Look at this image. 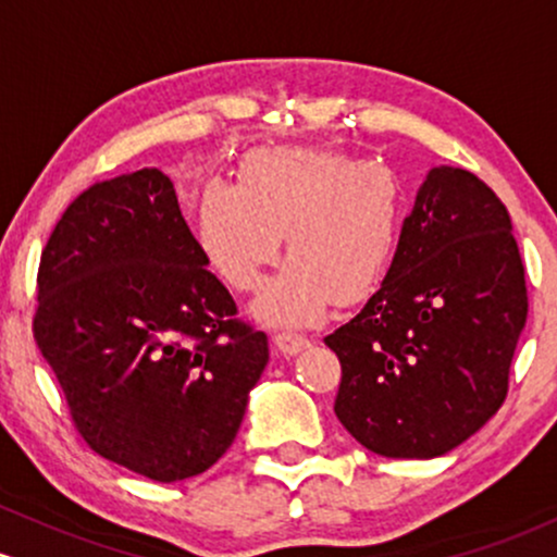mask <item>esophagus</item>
I'll return each mask as SVG.
<instances>
[{
    "instance_id": "esophagus-1",
    "label": "esophagus",
    "mask_w": 557,
    "mask_h": 557,
    "mask_svg": "<svg viewBox=\"0 0 557 557\" xmlns=\"http://www.w3.org/2000/svg\"><path fill=\"white\" fill-rule=\"evenodd\" d=\"M273 345H276L278 352L297 355L299 349L308 347L310 342H308V336H302V334H292V331H278V334H273Z\"/></svg>"
}]
</instances>
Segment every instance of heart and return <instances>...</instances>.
<instances>
[{"label":"heart","mask_w":557,"mask_h":557,"mask_svg":"<svg viewBox=\"0 0 557 557\" xmlns=\"http://www.w3.org/2000/svg\"><path fill=\"white\" fill-rule=\"evenodd\" d=\"M403 234V186L379 162L336 149H258L239 184L208 181L197 199V242L223 284L262 286L286 236L289 265L258 312L271 323H312L384 286Z\"/></svg>","instance_id":"b5f03b06"}]
</instances>
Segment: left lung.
<instances>
[{
	"label": "left lung",
	"mask_w": 557,
	"mask_h": 557,
	"mask_svg": "<svg viewBox=\"0 0 557 557\" xmlns=\"http://www.w3.org/2000/svg\"><path fill=\"white\" fill-rule=\"evenodd\" d=\"M527 312L505 205L463 168H431L384 286L326 336L336 418L384 458L449 453L503 408Z\"/></svg>",
	"instance_id": "8db88e82"
}]
</instances>
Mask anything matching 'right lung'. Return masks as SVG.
Listing matches in <instances>:
<instances>
[{"mask_svg":"<svg viewBox=\"0 0 557 557\" xmlns=\"http://www.w3.org/2000/svg\"><path fill=\"white\" fill-rule=\"evenodd\" d=\"M34 339L94 453L152 481L234 442L268 336L236 318L158 168L97 181L41 249Z\"/></svg>","mask_w":557,"mask_h":557,"instance_id":"right-lung-1","label":"right lung"}]
</instances>
